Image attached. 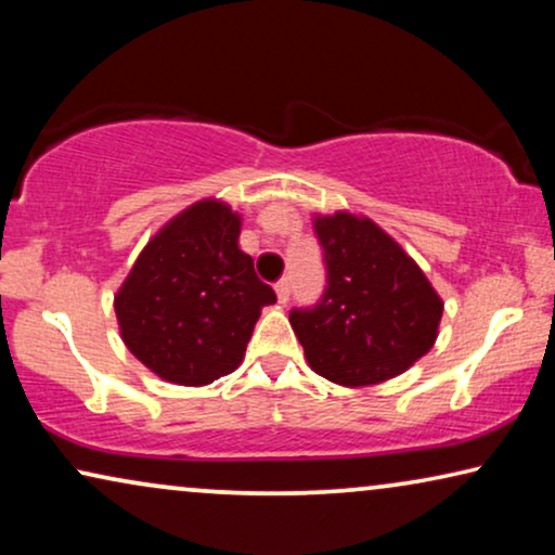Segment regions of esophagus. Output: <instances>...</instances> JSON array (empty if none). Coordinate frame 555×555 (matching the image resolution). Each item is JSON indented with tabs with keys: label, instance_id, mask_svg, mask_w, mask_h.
<instances>
[{
	"label": "esophagus",
	"instance_id": "34e87169",
	"mask_svg": "<svg viewBox=\"0 0 555 555\" xmlns=\"http://www.w3.org/2000/svg\"><path fill=\"white\" fill-rule=\"evenodd\" d=\"M275 293H278V300H280V302H287V298H291V280H287V278L278 280V283H275Z\"/></svg>",
	"mask_w": 555,
	"mask_h": 555
}]
</instances>
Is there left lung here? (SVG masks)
Here are the masks:
<instances>
[{"instance_id":"8db88e82","label":"left lung","mask_w":555,"mask_h":555,"mask_svg":"<svg viewBox=\"0 0 555 555\" xmlns=\"http://www.w3.org/2000/svg\"><path fill=\"white\" fill-rule=\"evenodd\" d=\"M325 287L291 310L310 369L340 386H369L406 371L429 351L442 300L412 257L366 217L315 219Z\"/></svg>"}]
</instances>
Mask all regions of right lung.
Wrapping results in <instances>:
<instances>
[{
    "label": "right lung",
    "instance_id": "add662e5",
    "mask_svg": "<svg viewBox=\"0 0 555 555\" xmlns=\"http://www.w3.org/2000/svg\"><path fill=\"white\" fill-rule=\"evenodd\" d=\"M240 217L207 199L143 247L116 295L128 351L166 382L204 386L240 366L275 291L237 247Z\"/></svg>",
    "mask_w": 555,
    "mask_h": 555
}]
</instances>
